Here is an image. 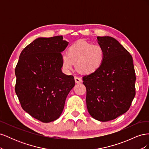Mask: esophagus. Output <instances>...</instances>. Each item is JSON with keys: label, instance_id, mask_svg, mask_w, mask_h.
<instances>
[{"label": "esophagus", "instance_id": "1", "mask_svg": "<svg viewBox=\"0 0 149 149\" xmlns=\"http://www.w3.org/2000/svg\"><path fill=\"white\" fill-rule=\"evenodd\" d=\"M74 80H75V82L76 83H81L82 82V79H81L80 78H78V77H74Z\"/></svg>", "mask_w": 149, "mask_h": 149}]
</instances>
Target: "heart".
Segmentation results:
<instances>
[{
  "label": "heart",
  "instance_id": "heart-1",
  "mask_svg": "<svg viewBox=\"0 0 149 149\" xmlns=\"http://www.w3.org/2000/svg\"><path fill=\"white\" fill-rule=\"evenodd\" d=\"M104 58V51L101 46L79 40L68 48L66 55H62L61 63L66 71L71 70L76 64L80 73L89 74L100 68Z\"/></svg>",
  "mask_w": 149,
  "mask_h": 149
}]
</instances>
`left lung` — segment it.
I'll list each match as a JSON object with an SVG mask.
<instances>
[{"mask_svg": "<svg viewBox=\"0 0 149 149\" xmlns=\"http://www.w3.org/2000/svg\"><path fill=\"white\" fill-rule=\"evenodd\" d=\"M104 58L97 71L83 77L87 109L94 119L113 120L130 108L136 95V73L131 55L111 37H97Z\"/></svg>", "mask_w": 149, "mask_h": 149, "instance_id": "left-lung-1", "label": "left lung"}]
</instances>
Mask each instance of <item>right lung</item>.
Instances as JSON below:
<instances>
[{
    "label": "right lung",
    "mask_w": 149,
    "mask_h": 149,
    "mask_svg": "<svg viewBox=\"0 0 149 149\" xmlns=\"http://www.w3.org/2000/svg\"><path fill=\"white\" fill-rule=\"evenodd\" d=\"M68 45L63 36L38 38L20 53L15 67V91L21 106L47 123L60 118L74 77L61 71V53Z\"/></svg>",
    "instance_id": "1"
}]
</instances>
